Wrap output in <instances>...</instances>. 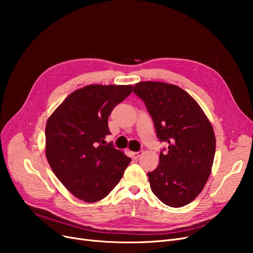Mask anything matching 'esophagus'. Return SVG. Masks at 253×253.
I'll list each match as a JSON object with an SVG mask.
<instances>
[{"label": "esophagus", "instance_id": "1", "mask_svg": "<svg viewBox=\"0 0 253 253\" xmlns=\"http://www.w3.org/2000/svg\"><path fill=\"white\" fill-rule=\"evenodd\" d=\"M141 154H142V151H138V152H134L132 155H133V157H134L135 159H137V158L140 157Z\"/></svg>", "mask_w": 253, "mask_h": 253}]
</instances>
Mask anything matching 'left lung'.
Returning a JSON list of instances; mask_svg holds the SVG:
<instances>
[{"mask_svg":"<svg viewBox=\"0 0 253 253\" xmlns=\"http://www.w3.org/2000/svg\"><path fill=\"white\" fill-rule=\"evenodd\" d=\"M134 93L144 102L157 138L168 149L149 172L152 192L173 208L190 204L208 180L215 154V135L201 106L187 91L164 82L136 83Z\"/></svg>","mask_w":253,"mask_h":253,"instance_id":"left-lung-1","label":"left lung"}]
</instances>
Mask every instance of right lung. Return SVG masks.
<instances>
[{
  "label": "right lung",
  "instance_id": "right-lung-1",
  "mask_svg": "<svg viewBox=\"0 0 253 253\" xmlns=\"http://www.w3.org/2000/svg\"><path fill=\"white\" fill-rule=\"evenodd\" d=\"M132 85L91 84L75 90L48 118L47 162L58 179L79 200L95 203L116 187L131 158L105 144L113 109L132 93Z\"/></svg>",
  "mask_w": 253,
  "mask_h": 253
}]
</instances>
